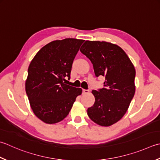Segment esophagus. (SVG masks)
<instances>
[{"label": "esophagus", "mask_w": 160, "mask_h": 160, "mask_svg": "<svg viewBox=\"0 0 160 160\" xmlns=\"http://www.w3.org/2000/svg\"><path fill=\"white\" fill-rule=\"evenodd\" d=\"M89 92V90L87 89H82V94H86V93H88Z\"/></svg>", "instance_id": "1"}]
</instances>
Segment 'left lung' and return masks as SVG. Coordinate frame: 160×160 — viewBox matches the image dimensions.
<instances>
[{
  "mask_svg": "<svg viewBox=\"0 0 160 160\" xmlns=\"http://www.w3.org/2000/svg\"><path fill=\"white\" fill-rule=\"evenodd\" d=\"M80 51L92 63L96 76L105 78L104 87L92 91L95 102L87 114L100 126H112L126 113L134 97V66L123 49L109 42L86 41Z\"/></svg>",
  "mask_w": 160,
  "mask_h": 160,
  "instance_id": "left-lung-1",
  "label": "left lung"
}]
</instances>
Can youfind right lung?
I'll return each instance as SVG.
<instances>
[{
    "label": "right lung",
    "mask_w": 160,
    "mask_h": 160,
    "mask_svg": "<svg viewBox=\"0 0 160 160\" xmlns=\"http://www.w3.org/2000/svg\"><path fill=\"white\" fill-rule=\"evenodd\" d=\"M84 40L65 39L41 48L28 70L26 92L34 114L46 123L61 121L69 113L80 88L67 85L75 57Z\"/></svg>",
    "instance_id": "add662e5"
}]
</instances>
